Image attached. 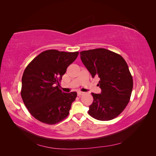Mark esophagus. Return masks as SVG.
Returning a JSON list of instances; mask_svg holds the SVG:
<instances>
[{"label": "esophagus", "mask_w": 156, "mask_h": 156, "mask_svg": "<svg viewBox=\"0 0 156 156\" xmlns=\"http://www.w3.org/2000/svg\"><path fill=\"white\" fill-rule=\"evenodd\" d=\"M84 94V92H79L77 93V96H78L79 97H80V96H83Z\"/></svg>", "instance_id": "esophagus-1"}]
</instances>
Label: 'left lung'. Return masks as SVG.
<instances>
[{
	"label": "left lung",
	"mask_w": 156,
	"mask_h": 156,
	"mask_svg": "<svg viewBox=\"0 0 156 156\" xmlns=\"http://www.w3.org/2000/svg\"><path fill=\"white\" fill-rule=\"evenodd\" d=\"M81 59L92 77L100 79L101 94L91 93L94 101L88 114L94 119L108 121L115 119L128 104L133 86V77L121 55L106 49L80 52Z\"/></svg>",
	"instance_id": "8db88e82"
}]
</instances>
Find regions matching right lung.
Instances as JSON below:
<instances>
[{
  "instance_id": "1",
  "label": "right lung",
  "mask_w": 156,
  "mask_h": 156,
  "mask_svg": "<svg viewBox=\"0 0 156 156\" xmlns=\"http://www.w3.org/2000/svg\"><path fill=\"white\" fill-rule=\"evenodd\" d=\"M78 55V51L47 50L26 67L22 77L21 96L30 115L37 120L53 125L68 116L77 92H63L60 83Z\"/></svg>"
}]
</instances>
